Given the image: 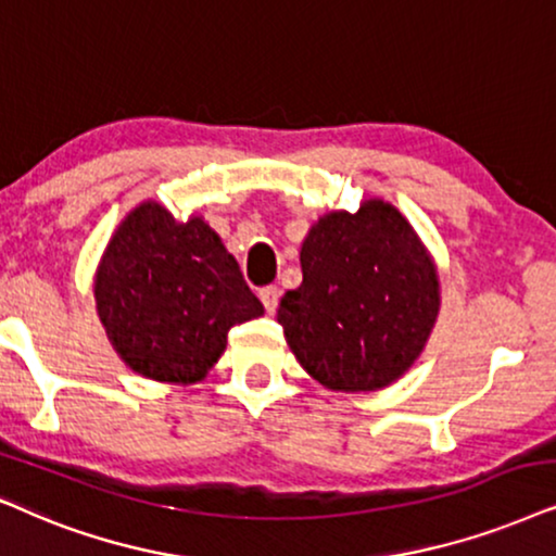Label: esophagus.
Returning a JSON list of instances; mask_svg holds the SVG:
<instances>
[{"mask_svg": "<svg viewBox=\"0 0 556 556\" xmlns=\"http://www.w3.org/2000/svg\"><path fill=\"white\" fill-rule=\"evenodd\" d=\"M278 299H280V288L278 286L261 288V301H263L265 312H268V314H273L278 308Z\"/></svg>", "mask_w": 556, "mask_h": 556, "instance_id": "esophagus-1", "label": "esophagus"}]
</instances>
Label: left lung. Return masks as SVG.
Wrapping results in <instances>:
<instances>
[{"label": "left lung", "mask_w": 556, "mask_h": 556, "mask_svg": "<svg viewBox=\"0 0 556 556\" xmlns=\"http://www.w3.org/2000/svg\"><path fill=\"white\" fill-rule=\"evenodd\" d=\"M304 280L280 299L278 324L324 388L380 391L421 355L439 314L429 250L393 204L329 212L301 244Z\"/></svg>", "instance_id": "left-lung-1"}]
</instances>
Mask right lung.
<instances>
[{
  "label": "right lung",
  "mask_w": 556,
  "mask_h": 556,
  "mask_svg": "<svg viewBox=\"0 0 556 556\" xmlns=\"http://www.w3.org/2000/svg\"><path fill=\"white\" fill-rule=\"evenodd\" d=\"M93 299L129 370L178 386L206 378L227 331L263 314L219 235L201 216L176 222L157 201H142L114 229Z\"/></svg>",
  "instance_id": "obj_1"
}]
</instances>
